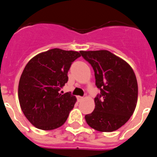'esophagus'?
I'll return each mask as SVG.
<instances>
[{"mask_svg":"<svg viewBox=\"0 0 157 157\" xmlns=\"http://www.w3.org/2000/svg\"><path fill=\"white\" fill-rule=\"evenodd\" d=\"M77 99L78 101H82L84 98H83V97H80V96H78V97H77Z\"/></svg>","mask_w":157,"mask_h":157,"instance_id":"esophagus-1","label":"esophagus"}]
</instances>
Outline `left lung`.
Returning a JSON list of instances; mask_svg holds the SVG:
<instances>
[{
	"label": "left lung",
	"mask_w": 157,
	"mask_h": 157,
	"mask_svg": "<svg viewBox=\"0 0 157 157\" xmlns=\"http://www.w3.org/2000/svg\"><path fill=\"white\" fill-rule=\"evenodd\" d=\"M92 66L101 93L94 98L95 109L85 116L87 124L101 132H112L132 116L138 100V82L131 67L109 51H80Z\"/></svg>",
	"instance_id": "obj_1"
}]
</instances>
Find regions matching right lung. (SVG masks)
Here are the masks:
<instances>
[{"mask_svg":"<svg viewBox=\"0 0 157 157\" xmlns=\"http://www.w3.org/2000/svg\"><path fill=\"white\" fill-rule=\"evenodd\" d=\"M81 54L52 48L28 62L21 75L18 96L27 120L37 128L50 130L61 127L74 108L76 98L71 92L62 94L68 81L67 72Z\"/></svg>","mask_w":157,"mask_h":157,"instance_id":"obj_1","label":"right lung"}]
</instances>
